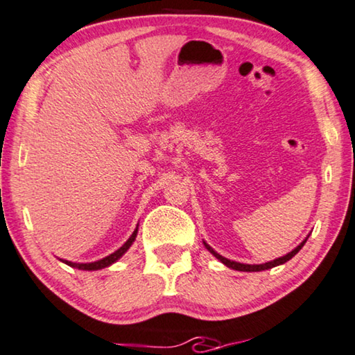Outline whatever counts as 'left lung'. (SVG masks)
<instances>
[{
  "label": "left lung",
  "instance_id": "obj_1",
  "mask_svg": "<svg viewBox=\"0 0 355 355\" xmlns=\"http://www.w3.org/2000/svg\"><path fill=\"white\" fill-rule=\"evenodd\" d=\"M309 237V236H308ZM308 237H306V239L301 242V244L298 245V247H295L292 252H288L287 255H284V257H280V258H276V260H272V261H268V263H261V264H244V263H237V261H232V260H228V258H225V257H221L220 253H216L214 248H211L207 242L205 241H202L204 242V245H205V248H207V250L211 253V255H214L216 260H220L221 263L225 264V266H228V268H231V269H236V271H244V272H258V271H266V269H271V268H274V266H279V264H284V263H287L288 260H292V258L296 255V253H298L300 250H301V247H303L304 244H306V241H308Z\"/></svg>",
  "mask_w": 355,
  "mask_h": 355
}]
</instances>
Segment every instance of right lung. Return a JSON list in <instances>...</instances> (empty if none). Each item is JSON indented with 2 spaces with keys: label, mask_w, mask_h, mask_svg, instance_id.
<instances>
[{
  "label": "right lung",
  "mask_w": 355,
  "mask_h": 355,
  "mask_svg": "<svg viewBox=\"0 0 355 355\" xmlns=\"http://www.w3.org/2000/svg\"><path fill=\"white\" fill-rule=\"evenodd\" d=\"M137 232H139V225H137V228L134 230V232H132V236L129 237V239H127V241L124 242L123 247H119L118 250L113 252V253H111V255H108V257L102 258V260H97V261H92V263H73V261H68V260H60V261H63V263L68 264V266H71V268L81 269V271H98V269L108 268V266H111V264H113V263L118 261L119 258L123 257L127 250H129L130 245L135 242Z\"/></svg>",
  "instance_id": "1"
}]
</instances>
